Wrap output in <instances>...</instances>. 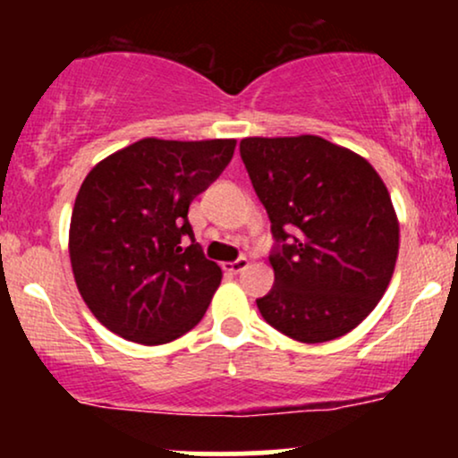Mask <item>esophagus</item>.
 I'll return each mask as SVG.
<instances>
[{
	"label": "esophagus",
	"mask_w": 458,
	"mask_h": 458,
	"mask_svg": "<svg viewBox=\"0 0 458 458\" xmlns=\"http://www.w3.org/2000/svg\"><path fill=\"white\" fill-rule=\"evenodd\" d=\"M247 267H250V260L247 259H236V260H233V262H225L224 265V271H228V273H241V271H245Z\"/></svg>",
	"instance_id": "obj_1"
}]
</instances>
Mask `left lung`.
<instances>
[{"label": "left lung", "instance_id": "1", "mask_svg": "<svg viewBox=\"0 0 458 458\" xmlns=\"http://www.w3.org/2000/svg\"><path fill=\"white\" fill-rule=\"evenodd\" d=\"M241 159L271 222L273 288L262 318L299 343L349 334L392 280L398 222L364 157L318 135L245 138Z\"/></svg>", "mask_w": 458, "mask_h": 458}]
</instances>
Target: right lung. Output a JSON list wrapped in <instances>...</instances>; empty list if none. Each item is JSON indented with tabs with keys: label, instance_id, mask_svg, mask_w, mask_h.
<instances>
[{
	"label": "right lung",
	"instance_id": "right-lung-1",
	"mask_svg": "<svg viewBox=\"0 0 458 458\" xmlns=\"http://www.w3.org/2000/svg\"><path fill=\"white\" fill-rule=\"evenodd\" d=\"M234 140L146 138L92 167L71 217V262L92 314L120 338L165 344L202 320L222 269L189 204L219 178Z\"/></svg>",
	"mask_w": 458,
	"mask_h": 458
}]
</instances>
